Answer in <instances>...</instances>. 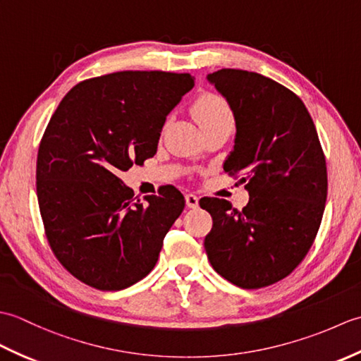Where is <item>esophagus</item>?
I'll return each instance as SVG.
<instances>
[{
	"instance_id": "1",
	"label": "esophagus",
	"mask_w": 361,
	"mask_h": 361,
	"mask_svg": "<svg viewBox=\"0 0 361 361\" xmlns=\"http://www.w3.org/2000/svg\"><path fill=\"white\" fill-rule=\"evenodd\" d=\"M186 204H188V208H192V209L198 208V197L194 195V194H188L186 195Z\"/></svg>"
}]
</instances>
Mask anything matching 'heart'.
<instances>
[{"instance_id": "heart-1", "label": "heart", "mask_w": 361, "mask_h": 361, "mask_svg": "<svg viewBox=\"0 0 361 361\" xmlns=\"http://www.w3.org/2000/svg\"><path fill=\"white\" fill-rule=\"evenodd\" d=\"M194 116L203 132L219 127H234V113L224 97L204 93L195 99L192 105Z\"/></svg>"}]
</instances>
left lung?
Here are the masks:
<instances>
[{
	"mask_svg": "<svg viewBox=\"0 0 361 361\" xmlns=\"http://www.w3.org/2000/svg\"><path fill=\"white\" fill-rule=\"evenodd\" d=\"M235 119L229 176L248 189L242 211L220 198L200 206L212 217L204 237L209 262L240 288L282 281L307 256L323 219L327 169L315 124L301 99L262 74L219 70L208 75Z\"/></svg>",
	"mask_w": 361,
	"mask_h": 361,
	"instance_id": "1",
	"label": "left lung"
}]
</instances>
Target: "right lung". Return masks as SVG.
Here are the masks:
<instances>
[{
    "instance_id": "add662e5",
    "label": "right lung",
    "mask_w": 361,
    "mask_h": 361,
    "mask_svg": "<svg viewBox=\"0 0 361 361\" xmlns=\"http://www.w3.org/2000/svg\"><path fill=\"white\" fill-rule=\"evenodd\" d=\"M188 73L119 71L73 87L37 155V198L54 256L75 279L114 291L155 267L185 209L173 186L135 197L119 178L157 153L166 116L194 88Z\"/></svg>"
}]
</instances>
